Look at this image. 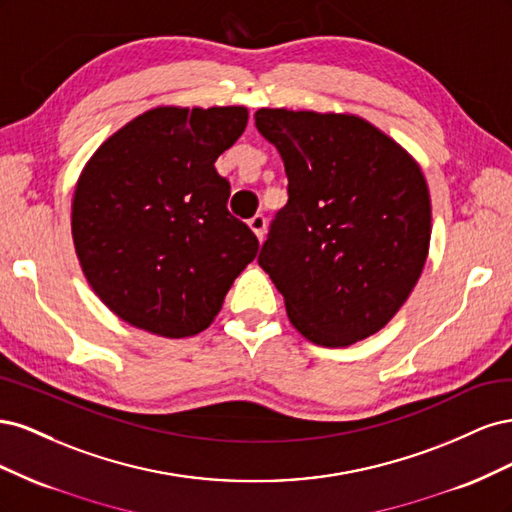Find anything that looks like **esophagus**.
I'll use <instances>...</instances> for the list:
<instances>
[{
	"label": "esophagus",
	"instance_id": "esophagus-1",
	"mask_svg": "<svg viewBox=\"0 0 512 512\" xmlns=\"http://www.w3.org/2000/svg\"><path fill=\"white\" fill-rule=\"evenodd\" d=\"M247 224H250V228L254 230V235L262 241V237H265V228H267V220H265V215H262V213H256L254 215V218L250 220V222H247Z\"/></svg>",
	"mask_w": 512,
	"mask_h": 512
}]
</instances>
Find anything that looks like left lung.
<instances>
[{"label":"left lung","mask_w":512,"mask_h":512,"mask_svg":"<svg viewBox=\"0 0 512 512\" xmlns=\"http://www.w3.org/2000/svg\"><path fill=\"white\" fill-rule=\"evenodd\" d=\"M254 117L288 177V203L258 265L309 342H361L399 312L423 273L431 200L421 166L363 117L286 108Z\"/></svg>","instance_id":"obj_1"}]
</instances>
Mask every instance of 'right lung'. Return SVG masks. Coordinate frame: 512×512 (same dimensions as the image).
Here are the masks:
<instances>
[{
  "label": "right lung",
  "instance_id": "1",
  "mask_svg": "<svg viewBox=\"0 0 512 512\" xmlns=\"http://www.w3.org/2000/svg\"><path fill=\"white\" fill-rule=\"evenodd\" d=\"M245 106H158L98 147L76 181L72 239L89 286L115 316L162 337L205 331L258 254L226 207L215 160Z\"/></svg>",
  "mask_w": 512,
  "mask_h": 512
}]
</instances>
